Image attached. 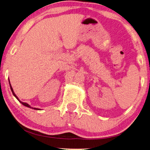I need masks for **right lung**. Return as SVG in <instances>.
Segmentation results:
<instances>
[{
    "mask_svg": "<svg viewBox=\"0 0 150 150\" xmlns=\"http://www.w3.org/2000/svg\"><path fill=\"white\" fill-rule=\"evenodd\" d=\"M8 81H9V84H10V87H11V91H12V92H13V94L14 95V96L15 97L17 100H18V101L21 103L23 105H24V106H26V107H28V108H32V109H34V110H40L39 108H32L30 105H28V104H27V103H25V102H21V100H20L19 99H18V98L16 96V95L14 94V91H13V88H12V86H11V83H10V80H9V79H8Z\"/></svg>",
    "mask_w": 150,
    "mask_h": 150,
    "instance_id": "1",
    "label": "right lung"
}]
</instances>
